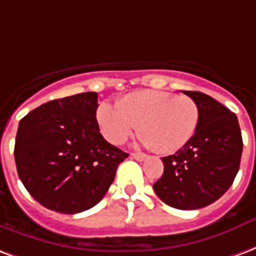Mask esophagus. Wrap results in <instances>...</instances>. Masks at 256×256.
I'll return each mask as SVG.
<instances>
[{"instance_id":"34e87169","label":"esophagus","mask_w":256,"mask_h":256,"mask_svg":"<svg viewBox=\"0 0 256 256\" xmlns=\"http://www.w3.org/2000/svg\"><path fill=\"white\" fill-rule=\"evenodd\" d=\"M130 156H132L134 160H136V161H144V160H147L146 154H142V152H132Z\"/></svg>"}]
</instances>
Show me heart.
Here are the masks:
<instances>
[{
	"instance_id": "obj_1",
	"label": "heart",
	"mask_w": 256,
	"mask_h": 256,
	"mask_svg": "<svg viewBox=\"0 0 256 256\" xmlns=\"http://www.w3.org/2000/svg\"><path fill=\"white\" fill-rule=\"evenodd\" d=\"M96 122L106 140L122 144L138 130L143 146L172 154L188 144L199 126V108L188 96L142 90L122 96L117 106L100 104Z\"/></svg>"
}]
</instances>
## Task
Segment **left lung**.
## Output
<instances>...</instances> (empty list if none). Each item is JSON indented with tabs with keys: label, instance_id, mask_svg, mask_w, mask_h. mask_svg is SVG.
<instances>
[{
	"label": "left lung",
	"instance_id": "obj_1",
	"mask_svg": "<svg viewBox=\"0 0 256 256\" xmlns=\"http://www.w3.org/2000/svg\"><path fill=\"white\" fill-rule=\"evenodd\" d=\"M199 108V126L188 144L162 158L164 174L154 191L168 206L196 210L214 203L232 186L243 151L238 117L212 96L184 91Z\"/></svg>",
	"mask_w": 256,
	"mask_h": 256
}]
</instances>
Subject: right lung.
Instances as JSON below:
<instances>
[{
	"label": "right lung",
	"mask_w": 256,
	"mask_h": 256,
	"mask_svg": "<svg viewBox=\"0 0 256 256\" xmlns=\"http://www.w3.org/2000/svg\"><path fill=\"white\" fill-rule=\"evenodd\" d=\"M98 94L50 100L18 122L14 161L30 195L49 210L84 212L102 200L128 154L100 135Z\"/></svg>",
	"instance_id": "1"
}]
</instances>
